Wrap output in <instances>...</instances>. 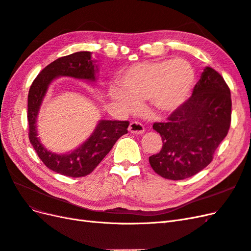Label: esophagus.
I'll list each match as a JSON object with an SVG mask.
<instances>
[{
    "mask_svg": "<svg viewBox=\"0 0 251 251\" xmlns=\"http://www.w3.org/2000/svg\"><path fill=\"white\" fill-rule=\"evenodd\" d=\"M128 132L136 135H141L144 133V126L138 121H132L130 126H128Z\"/></svg>",
    "mask_w": 251,
    "mask_h": 251,
    "instance_id": "1",
    "label": "esophagus"
}]
</instances>
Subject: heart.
Instances as JSON below:
<instances>
[{"label": "heart", "instance_id": "heart-1", "mask_svg": "<svg viewBox=\"0 0 251 251\" xmlns=\"http://www.w3.org/2000/svg\"><path fill=\"white\" fill-rule=\"evenodd\" d=\"M118 80L120 87L111 85L108 95L121 109L135 112L149 100L151 111L168 115L187 100L195 82V70L182 58L144 62L127 67Z\"/></svg>", "mask_w": 251, "mask_h": 251}]
</instances>
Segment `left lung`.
<instances>
[{"mask_svg":"<svg viewBox=\"0 0 251 251\" xmlns=\"http://www.w3.org/2000/svg\"><path fill=\"white\" fill-rule=\"evenodd\" d=\"M230 90L224 78L205 67L192 96L172 113L166 123H155L163 146L149 158L151 169L170 180H183L206 168L228 133Z\"/></svg>","mask_w":251,"mask_h":251,"instance_id":"1","label":"left lung"}]
</instances>
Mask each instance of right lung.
Instances as JSON below:
<instances>
[{
    "label": "right lung",
    "mask_w": 251,
    "mask_h": 251,
    "mask_svg": "<svg viewBox=\"0 0 251 251\" xmlns=\"http://www.w3.org/2000/svg\"><path fill=\"white\" fill-rule=\"evenodd\" d=\"M89 51L75 52L59 57L45 67L33 80L28 94L29 140L37 156L51 171L67 177H83L92 173L107 156L115 142L127 133L128 121L100 120L95 130L82 144L65 154L52 153L37 137L36 121L41 105L51 81L59 76H69L91 82L96 81L98 68Z\"/></svg>",
    "instance_id": "right-lung-1"
}]
</instances>
